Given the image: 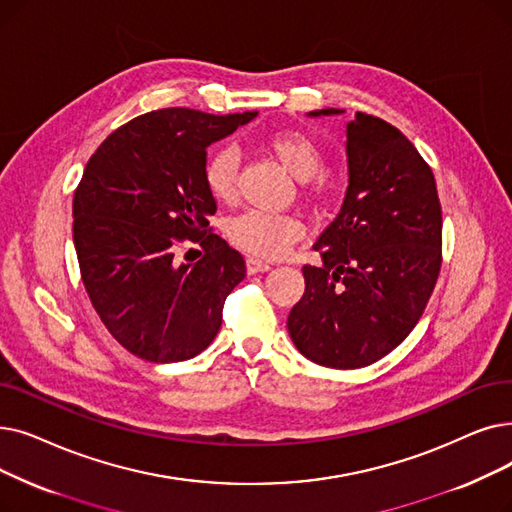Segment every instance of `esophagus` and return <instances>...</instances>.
Returning a JSON list of instances; mask_svg holds the SVG:
<instances>
[{"label":"esophagus","instance_id":"obj_1","mask_svg":"<svg viewBox=\"0 0 512 512\" xmlns=\"http://www.w3.org/2000/svg\"><path fill=\"white\" fill-rule=\"evenodd\" d=\"M272 270V265L268 261H261L257 257H249L247 259V272L249 274H257V272H268Z\"/></svg>","mask_w":512,"mask_h":512}]
</instances>
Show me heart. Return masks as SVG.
Listing matches in <instances>:
<instances>
[{
    "mask_svg": "<svg viewBox=\"0 0 512 512\" xmlns=\"http://www.w3.org/2000/svg\"><path fill=\"white\" fill-rule=\"evenodd\" d=\"M274 157L303 180V192L311 198H324L328 182L320 173L324 150L314 136L301 129H280L263 140ZM240 159L232 146L215 148L203 167V180L217 203H234L238 196ZM228 238L234 247L263 259H276L303 236V221L295 215L244 211L228 221Z\"/></svg>",
    "mask_w": 512,
    "mask_h": 512,
    "instance_id": "1",
    "label": "heart"
}]
</instances>
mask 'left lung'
Returning <instances> with one entry per match:
<instances>
[{
	"instance_id": "8db88e82",
	"label": "left lung",
	"mask_w": 512,
	"mask_h": 512,
	"mask_svg": "<svg viewBox=\"0 0 512 512\" xmlns=\"http://www.w3.org/2000/svg\"><path fill=\"white\" fill-rule=\"evenodd\" d=\"M322 108L309 117L341 115ZM349 186L341 213L303 265L305 293L288 332L307 360L362 368L402 343L441 268V205L427 161L397 127L366 113L347 123Z\"/></svg>"
}]
</instances>
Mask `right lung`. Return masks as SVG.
Instances as JSON below:
<instances>
[{
  "label": "right lung",
  "mask_w": 512,
  "mask_h": 512,
  "mask_svg": "<svg viewBox=\"0 0 512 512\" xmlns=\"http://www.w3.org/2000/svg\"><path fill=\"white\" fill-rule=\"evenodd\" d=\"M255 115L152 110L110 133L85 165L73 198L81 280L110 335L146 362L207 349L247 274L242 255L209 228L217 205L203 167L207 148ZM186 239L204 247L194 264L176 259Z\"/></svg>",
  "instance_id": "add662e5"
}]
</instances>
